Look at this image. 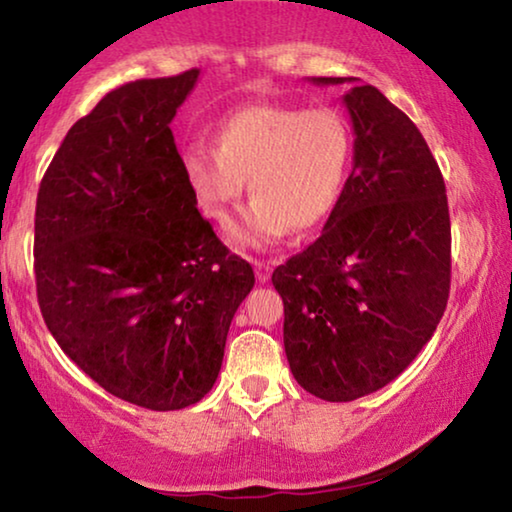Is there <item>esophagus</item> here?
Instances as JSON below:
<instances>
[{
  "label": "esophagus",
  "instance_id": "34e87169",
  "mask_svg": "<svg viewBox=\"0 0 512 512\" xmlns=\"http://www.w3.org/2000/svg\"><path fill=\"white\" fill-rule=\"evenodd\" d=\"M254 268H256V279L261 284H265L270 279V263L265 261H254Z\"/></svg>",
  "mask_w": 512,
  "mask_h": 512
}]
</instances>
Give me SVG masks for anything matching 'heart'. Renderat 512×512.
Instances as JSON below:
<instances>
[{"label": "heart", "mask_w": 512, "mask_h": 512, "mask_svg": "<svg viewBox=\"0 0 512 512\" xmlns=\"http://www.w3.org/2000/svg\"><path fill=\"white\" fill-rule=\"evenodd\" d=\"M216 149L193 144L179 167L195 205L214 223H226L244 191L254 195L230 230L237 247H268L293 228L324 223L345 188L352 135L335 109L249 104L216 125Z\"/></svg>", "instance_id": "1"}]
</instances>
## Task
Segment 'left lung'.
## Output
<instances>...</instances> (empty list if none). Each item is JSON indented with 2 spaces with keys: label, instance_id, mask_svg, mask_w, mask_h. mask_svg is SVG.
<instances>
[{
  "label": "left lung",
  "instance_id": "obj_1",
  "mask_svg": "<svg viewBox=\"0 0 512 512\" xmlns=\"http://www.w3.org/2000/svg\"><path fill=\"white\" fill-rule=\"evenodd\" d=\"M342 95L354 163L319 240L272 272L284 349L312 396L347 403L387 387L431 340L450 296L445 181L417 125L375 86Z\"/></svg>",
  "mask_w": 512,
  "mask_h": 512
}]
</instances>
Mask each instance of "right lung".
Listing matches in <instances>:
<instances>
[{"mask_svg":"<svg viewBox=\"0 0 512 512\" xmlns=\"http://www.w3.org/2000/svg\"><path fill=\"white\" fill-rule=\"evenodd\" d=\"M200 69L111 90L41 179L34 275L48 331L116 398L181 410L219 377L254 270L198 212L170 130Z\"/></svg>","mask_w":512,"mask_h":512,"instance_id":"obj_1","label":"right lung"}]
</instances>
